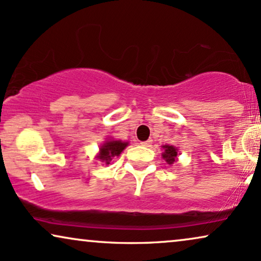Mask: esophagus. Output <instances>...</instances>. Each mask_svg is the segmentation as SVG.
Here are the masks:
<instances>
[{"instance_id": "1", "label": "esophagus", "mask_w": 261, "mask_h": 261, "mask_svg": "<svg viewBox=\"0 0 261 261\" xmlns=\"http://www.w3.org/2000/svg\"><path fill=\"white\" fill-rule=\"evenodd\" d=\"M151 140H148V141H144V142H141V144L143 145V147H150V144H151Z\"/></svg>"}]
</instances>
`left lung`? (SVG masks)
<instances>
[{
    "instance_id": "left-lung-1",
    "label": "left lung",
    "mask_w": 261,
    "mask_h": 261,
    "mask_svg": "<svg viewBox=\"0 0 261 261\" xmlns=\"http://www.w3.org/2000/svg\"><path fill=\"white\" fill-rule=\"evenodd\" d=\"M163 151L162 158L165 159V161L168 163V165H173V163L176 162V156H178V149H176L174 145H163Z\"/></svg>"
}]
</instances>
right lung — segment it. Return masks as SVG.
<instances>
[{"instance_id": "right-lung-1", "label": "right lung", "mask_w": 261, "mask_h": 261, "mask_svg": "<svg viewBox=\"0 0 261 261\" xmlns=\"http://www.w3.org/2000/svg\"><path fill=\"white\" fill-rule=\"evenodd\" d=\"M128 145V142H121V141H113L107 140L101 147H100V151L96 159L105 163V165H110L112 159L117 158L120 155V152L124 150Z\"/></svg>"}]
</instances>
